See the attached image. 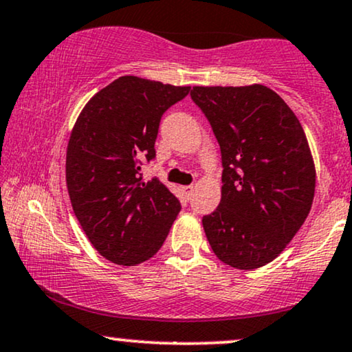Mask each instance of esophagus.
Listing matches in <instances>:
<instances>
[{
    "mask_svg": "<svg viewBox=\"0 0 352 352\" xmlns=\"http://www.w3.org/2000/svg\"><path fill=\"white\" fill-rule=\"evenodd\" d=\"M182 192H184L187 197H190V195H192V192H194V186H184V187H182Z\"/></svg>",
    "mask_w": 352,
    "mask_h": 352,
    "instance_id": "34e87169",
    "label": "esophagus"
}]
</instances>
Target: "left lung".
<instances>
[{
	"instance_id": "8db88e82",
	"label": "left lung",
	"mask_w": 352,
	"mask_h": 352,
	"mask_svg": "<svg viewBox=\"0 0 352 352\" xmlns=\"http://www.w3.org/2000/svg\"><path fill=\"white\" fill-rule=\"evenodd\" d=\"M221 150V200L202 218L213 252L254 270L283 252L307 218L316 166L300 122L265 85L192 87Z\"/></svg>"
}]
</instances>
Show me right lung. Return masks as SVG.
<instances>
[{
	"mask_svg": "<svg viewBox=\"0 0 352 352\" xmlns=\"http://www.w3.org/2000/svg\"><path fill=\"white\" fill-rule=\"evenodd\" d=\"M190 87L122 76L90 98L77 118L66 153L72 210L100 255L137 265L165 243L181 204L140 166L155 158L163 113Z\"/></svg>",
	"mask_w": 352,
	"mask_h": 352,
	"instance_id": "right-lung-1",
	"label": "right lung"
}]
</instances>
